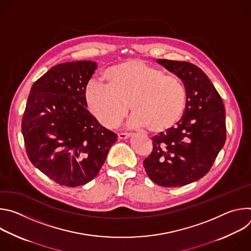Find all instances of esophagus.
<instances>
[{"mask_svg":"<svg viewBox=\"0 0 251 251\" xmlns=\"http://www.w3.org/2000/svg\"><path fill=\"white\" fill-rule=\"evenodd\" d=\"M131 137V134L128 133H120L118 134V138L121 140H125V139H129Z\"/></svg>","mask_w":251,"mask_h":251,"instance_id":"obj_1","label":"esophagus"}]
</instances>
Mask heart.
Returning a JSON list of instances; mask_svg holds the SVG:
<instances>
[{"label":"heart","instance_id":"b5f03b06","mask_svg":"<svg viewBox=\"0 0 251 251\" xmlns=\"http://www.w3.org/2000/svg\"><path fill=\"white\" fill-rule=\"evenodd\" d=\"M100 80H90L84 90L88 111L105 127H116L129 110L131 128L159 133L182 118L187 100L183 81L140 59H128L107 68Z\"/></svg>","mask_w":251,"mask_h":251}]
</instances>
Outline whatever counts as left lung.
I'll list each match as a JSON object with an SVG mask.
<instances>
[{
    "mask_svg": "<svg viewBox=\"0 0 251 251\" xmlns=\"http://www.w3.org/2000/svg\"><path fill=\"white\" fill-rule=\"evenodd\" d=\"M156 61L183 81L187 101L176 125L153 137V151L143 165L155 184L182 187L206 175L223 149L226 110L219 92L201 68L186 61Z\"/></svg>",
    "mask_w": 251,
    "mask_h": 251,
    "instance_id": "left-lung-1",
    "label": "left lung"
}]
</instances>
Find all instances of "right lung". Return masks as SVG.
<instances>
[{
  "label": "right lung",
  "instance_id": "1",
  "mask_svg": "<svg viewBox=\"0 0 251 251\" xmlns=\"http://www.w3.org/2000/svg\"><path fill=\"white\" fill-rule=\"evenodd\" d=\"M96 68L91 60L54 65L33 83L26 101L22 132L27 157L61 186L93 180L117 141L85 105L84 90Z\"/></svg>",
  "mask_w": 251,
  "mask_h": 251
}]
</instances>
